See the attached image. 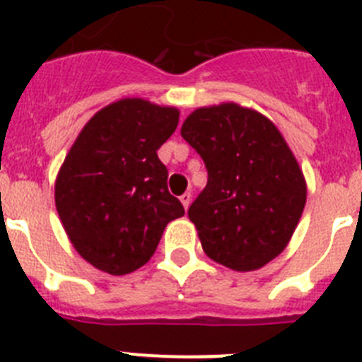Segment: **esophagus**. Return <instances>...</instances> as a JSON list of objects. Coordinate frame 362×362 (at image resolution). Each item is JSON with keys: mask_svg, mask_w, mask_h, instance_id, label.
Masks as SVG:
<instances>
[{"mask_svg": "<svg viewBox=\"0 0 362 362\" xmlns=\"http://www.w3.org/2000/svg\"><path fill=\"white\" fill-rule=\"evenodd\" d=\"M179 199H181V203H183L185 210H188V206H190V201H192V194H190V192H185L183 196L179 197Z\"/></svg>", "mask_w": 362, "mask_h": 362, "instance_id": "obj_1", "label": "esophagus"}]
</instances>
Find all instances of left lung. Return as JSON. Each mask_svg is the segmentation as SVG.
<instances>
[{"label":"left lung","instance_id":"8db88e82","mask_svg":"<svg viewBox=\"0 0 362 362\" xmlns=\"http://www.w3.org/2000/svg\"><path fill=\"white\" fill-rule=\"evenodd\" d=\"M181 136L209 170L188 209L204 254L235 272L270 263L290 243L306 203L305 175L276 124L257 110L221 103L196 108Z\"/></svg>","mask_w":362,"mask_h":362}]
</instances>
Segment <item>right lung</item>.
Returning a JSON list of instances; mask_svg holds the SVG:
<instances>
[{
    "mask_svg": "<svg viewBox=\"0 0 362 362\" xmlns=\"http://www.w3.org/2000/svg\"><path fill=\"white\" fill-rule=\"evenodd\" d=\"M177 121L174 107L119 99L95 112L66 153L56 209L76 252L98 270L124 276L141 268L166 225L185 216L158 158Z\"/></svg>",
    "mask_w": 362,
    "mask_h": 362,
    "instance_id": "add662e5",
    "label": "right lung"
}]
</instances>
